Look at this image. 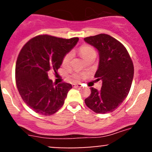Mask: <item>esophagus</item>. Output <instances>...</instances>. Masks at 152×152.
<instances>
[{
	"label": "esophagus",
	"mask_w": 152,
	"mask_h": 152,
	"mask_svg": "<svg viewBox=\"0 0 152 152\" xmlns=\"http://www.w3.org/2000/svg\"><path fill=\"white\" fill-rule=\"evenodd\" d=\"M73 87H81V85L80 84H73Z\"/></svg>",
	"instance_id": "esophagus-1"
}]
</instances>
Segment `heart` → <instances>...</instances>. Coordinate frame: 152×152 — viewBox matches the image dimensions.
Here are the masks:
<instances>
[{
    "instance_id": "b5f03b06",
    "label": "heart",
    "mask_w": 152,
    "mask_h": 152,
    "mask_svg": "<svg viewBox=\"0 0 152 152\" xmlns=\"http://www.w3.org/2000/svg\"><path fill=\"white\" fill-rule=\"evenodd\" d=\"M79 53H80L81 56L87 60L90 56H93V55L96 54V51L92 47L89 46V45H83L79 48ZM72 57H73V53L71 52L67 53L65 56H64L63 59H62V65L65 67H67L70 65V62H71ZM72 78L75 80H80L83 78V74L82 73H75L72 76Z\"/></svg>"
}]
</instances>
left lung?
I'll use <instances>...</instances> for the list:
<instances>
[{
	"instance_id": "left-lung-1",
	"label": "left lung",
	"mask_w": 152,
	"mask_h": 152,
	"mask_svg": "<svg viewBox=\"0 0 152 152\" xmlns=\"http://www.w3.org/2000/svg\"><path fill=\"white\" fill-rule=\"evenodd\" d=\"M84 40L99 51L95 77L102 81L100 90L90 87V96L85 102L96 113H112L128 96L134 76L132 61L126 48L110 35L100 34Z\"/></svg>"
}]
</instances>
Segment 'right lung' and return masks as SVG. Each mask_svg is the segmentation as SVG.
<instances>
[{
	"label": "right lung",
	"mask_w": 152,
	"mask_h": 152,
	"mask_svg": "<svg viewBox=\"0 0 152 152\" xmlns=\"http://www.w3.org/2000/svg\"><path fill=\"white\" fill-rule=\"evenodd\" d=\"M78 41V37L39 35L21 49L15 66L16 85L23 102L35 113L50 115L63 105L72 85L65 82L53 85L48 72L60 67L64 56Z\"/></svg>",
	"instance_id": "obj_1"
}]
</instances>
